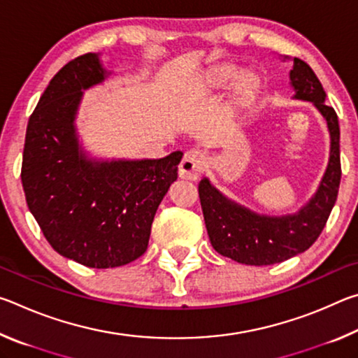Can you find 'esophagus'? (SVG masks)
<instances>
[{
    "instance_id": "esophagus-1",
    "label": "esophagus",
    "mask_w": 358,
    "mask_h": 358,
    "mask_svg": "<svg viewBox=\"0 0 358 358\" xmlns=\"http://www.w3.org/2000/svg\"><path fill=\"white\" fill-rule=\"evenodd\" d=\"M207 167V157L199 150H189L180 162L178 175L185 180H197Z\"/></svg>"
}]
</instances>
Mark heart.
I'll use <instances>...</instances> for the list:
<instances>
[{
    "instance_id": "b5f03b06",
    "label": "heart",
    "mask_w": 358,
    "mask_h": 358,
    "mask_svg": "<svg viewBox=\"0 0 358 358\" xmlns=\"http://www.w3.org/2000/svg\"><path fill=\"white\" fill-rule=\"evenodd\" d=\"M238 69L230 64H221L211 68L207 76H205V85L210 90H224L227 88L238 76ZM260 92V80L256 74L252 72H245L241 74L237 82L234 83L232 90V99L235 106L238 107H250L254 99L257 98Z\"/></svg>"
}]
</instances>
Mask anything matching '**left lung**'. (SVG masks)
I'll list each match as a JSON object with an SVG mask.
<instances>
[{
	"label": "left lung",
	"instance_id": "obj_1",
	"mask_svg": "<svg viewBox=\"0 0 358 358\" xmlns=\"http://www.w3.org/2000/svg\"><path fill=\"white\" fill-rule=\"evenodd\" d=\"M290 85L295 90L294 98L313 102L330 131L329 166L311 201L295 215L265 216L229 201L207 178L199 183L211 246L240 264L273 265L306 251L324 230L338 197L341 181L338 115L327 104L319 78L300 58H294Z\"/></svg>",
	"mask_w": 358,
	"mask_h": 358
}]
</instances>
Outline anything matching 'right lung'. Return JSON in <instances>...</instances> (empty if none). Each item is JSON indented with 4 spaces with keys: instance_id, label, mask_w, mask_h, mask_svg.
<instances>
[{
    "instance_id": "obj_1",
    "label": "right lung",
    "mask_w": 358,
    "mask_h": 358,
    "mask_svg": "<svg viewBox=\"0 0 358 358\" xmlns=\"http://www.w3.org/2000/svg\"><path fill=\"white\" fill-rule=\"evenodd\" d=\"M106 77L96 53L57 72L29 117L20 175L28 208L50 246L92 268L126 265L147 251L156 210L183 157L173 151L162 159H88L74 120L82 90Z\"/></svg>"
}]
</instances>
